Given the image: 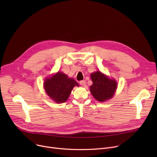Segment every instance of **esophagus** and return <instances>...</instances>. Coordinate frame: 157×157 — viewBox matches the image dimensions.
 <instances>
[{
	"instance_id": "1",
	"label": "esophagus",
	"mask_w": 157,
	"mask_h": 157,
	"mask_svg": "<svg viewBox=\"0 0 157 157\" xmlns=\"http://www.w3.org/2000/svg\"><path fill=\"white\" fill-rule=\"evenodd\" d=\"M79 83H80V85H82V86H85V85H86V81H85V80H82V81H81L79 82Z\"/></svg>"
}]
</instances>
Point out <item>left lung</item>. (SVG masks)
Masks as SVG:
<instances>
[{
  "instance_id": "1",
  "label": "left lung",
  "mask_w": 157,
  "mask_h": 157,
  "mask_svg": "<svg viewBox=\"0 0 157 157\" xmlns=\"http://www.w3.org/2000/svg\"><path fill=\"white\" fill-rule=\"evenodd\" d=\"M93 84L90 86V92L96 100L104 102L113 96L117 88L115 80L111 79L100 71L91 74Z\"/></svg>"
}]
</instances>
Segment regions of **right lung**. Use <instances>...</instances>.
<instances>
[{"mask_svg":"<svg viewBox=\"0 0 157 157\" xmlns=\"http://www.w3.org/2000/svg\"><path fill=\"white\" fill-rule=\"evenodd\" d=\"M75 86H79L75 80L68 78L65 74L60 72L52 77L47 78L44 83L47 94L56 103L67 101Z\"/></svg>","mask_w":157,"mask_h":157,"instance_id":"right-lung-1","label":"right lung"}]
</instances>
